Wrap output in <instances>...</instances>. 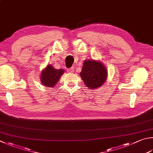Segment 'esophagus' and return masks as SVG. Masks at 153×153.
<instances>
[{
  "instance_id": "34e87169",
  "label": "esophagus",
  "mask_w": 153,
  "mask_h": 153,
  "mask_svg": "<svg viewBox=\"0 0 153 153\" xmlns=\"http://www.w3.org/2000/svg\"><path fill=\"white\" fill-rule=\"evenodd\" d=\"M67 72L69 73H73L74 72V68L73 67H71V68H69L67 69Z\"/></svg>"
}]
</instances>
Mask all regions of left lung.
Masks as SVG:
<instances>
[{
    "label": "left lung",
    "instance_id": "8db88e82",
    "mask_svg": "<svg viewBox=\"0 0 153 153\" xmlns=\"http://www.w3.org/2000/svg\"><path fill=\"white\" fill-rule=\"evenodd\" d=\"M80 75L86 87L94 90L104 85L107 79L108 72L100 60H85Z\"/></svg>",
    "mask_w": 153,
    "mask_h": 153
}]
</instances>
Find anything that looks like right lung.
Masks as SVG:
<instances>
[{"label": "right lung", "instance_id": "add662e5", "mask_svg": "<svg viewBox=\"0 0 153 153\" xmlns=\"http://www.w3.org/2000/svg\"><path fill=\"white\" fill-rule=\"evenodd\" d=\"M65 73L64 69H56L53 65H48L42 69L41 74L42 84L47 87H54L60 79V77Z\"/></svg>", "mask_w": 153, "mask_h": 153}]
</instances>
